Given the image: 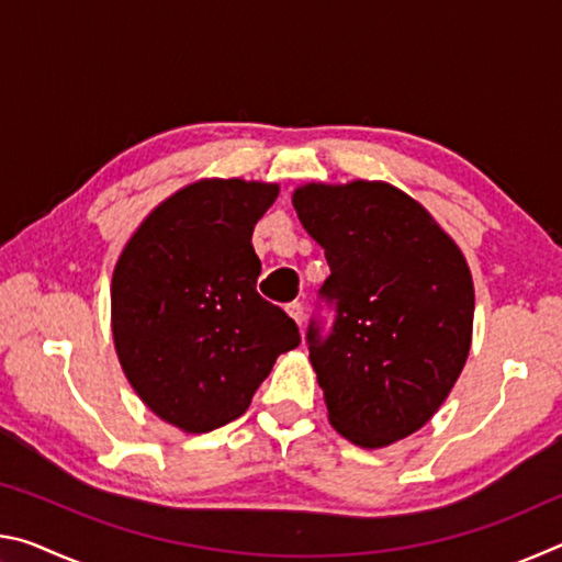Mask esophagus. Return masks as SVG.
Wrapping results in <instances>:
<instances>
[{"mask_svg": "<svg viewBox=\"0 0 562 562\" xmlns=\"http://www.w3.org/2000/svg\"><path fill=\"white\" fill-rule=\"evenodd\" d=\"M284 310H288V315L302 327V319H304V307H302V304L300 302H290Z\"/></svg>", "mask_w": 562, "mask_h": 562, "instance_id": "esophagus-1", "label": "esophagus"}]
</instances>
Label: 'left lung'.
<instances>
[{
	"label": "left lung",
	"instance_id": "8db88e82",
	"mask_svg": "<svg viewBox=\"0 0 562 562\" xmlns=\"http://www.w3.org/2000/svg\"><path fill=\"white\" fill-rule=\"evenodd\" d=\"M294 211L329 265L304 335L329 422L364 449L404 439L434 416L469 357V265L392 186H304Z\"/></svg>",
	"mask_w": 562,
	"mask_h": 562
}]
</instances>
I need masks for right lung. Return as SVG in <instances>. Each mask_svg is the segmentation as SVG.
Segmentation results:
<instances>
[{
	"label": "right lung",
	"instance_id": "obj_1",
	"mask_svg": "<svg viewBox=\"0 0 562 562\" xmlns=\"http://www.w3.org/2000/svg\"><path fill=\"white\" fill-rule=\"evenodd\" d=\"M278 186L201 180L150 213L113 270V341L150 412L188 434L243 416L300 329L262 300L255 223Z\"/></svg>",
	"mask_w": 562,
	"mask_h": 562
}]
</instances>
